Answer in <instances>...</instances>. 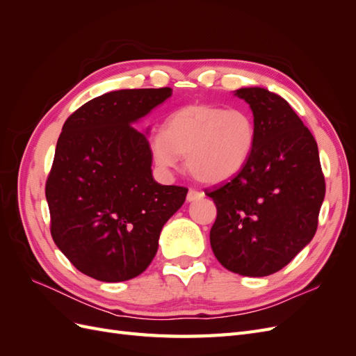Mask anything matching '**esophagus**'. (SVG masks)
Here are the masks:
<instances>
[{"label": "esophagus", "instance_id": "34e87169", "mask_svg": "<svg viewBox=\"0 0 356 356\" xmlns=\"http://www.w3.org/2000/svg\"><path fill=\"white\" fill-rule=\"evenodd\" d=\"M203 197V193L202 191H197L195 188H190L188 190V195H187V202H195V200H199Z\"/></svg>", "mask_w": 356, "mask_h": 356}]
</instances>
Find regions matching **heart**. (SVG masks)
I'll return each mask as SVG.
<instances>
[{
  "instance_id": "heart-1",
  "label": "heart",
  "mask_w": 356,
  "mask_h": 356,
  "mask_svg": "<svg viewBox=\"0 0 356 356\" xmlns=\"http://www.w3.org/2000/svg\"><path fill=\"white\" fill-rule=\"evenodd\" d=\"M255 143L257 126L250 113L191 104L169 114L163 132L153 135L149 149L161 169L175 168L178 156L186 157L193 178L218 184L246 166Z\"/></svg>"
}]
</instances>
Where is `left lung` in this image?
Here are the masks:
<instances>
[{
	"label": "left lung",
	"instance_id": "left-lung-1",
	"mask_svg": "<svg viewBox=\"0 0 356 356\" xmlns=\"http://www.w3.org/2000/svg\"><path fill=\"white\" fill-rule=\"evenodd\" d=\"M234 95L251 106L257 143L238 175L204 191L217 207L209 239L227 270L268 276L315 236L325 179L314 135L284 98L264 88Z\"/></svg>",
	"mask_w": 356,
	"mask_h": 356
}]
</instances>
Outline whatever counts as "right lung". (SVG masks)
Instances as JSON below:
<instances>
[{"label":"right lung","instance_id":"right-lung-1","mask_svg":"<svg viewBox=\"0 0 356 356\" xmlns=\"http://www.w3.org/2000/svg\"><path fill=\"white\" fill-rule=\"evenodd\" d=\"M170 95V88L110 92L63 123L46 182L50 232L72 266L98 281L141 275L186 200V187L154 181L147 136L132 126Z\"/></svg>","mask_w":356,"mask_h":356}]
</instances>
